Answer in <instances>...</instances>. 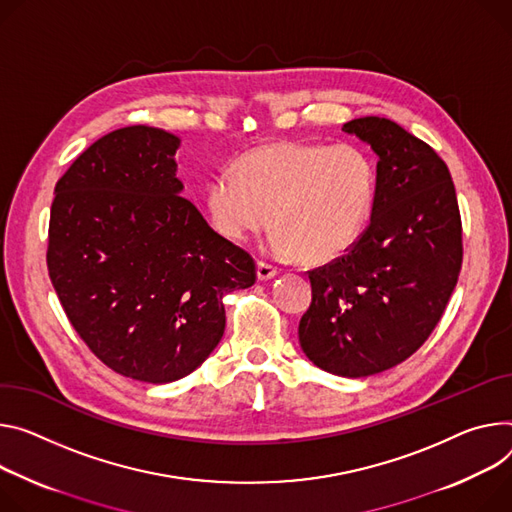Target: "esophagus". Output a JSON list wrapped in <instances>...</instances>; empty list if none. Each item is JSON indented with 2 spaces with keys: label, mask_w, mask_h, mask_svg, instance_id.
Returning a JSON list of instances; mask_svg holds the SVG:
<instances>
[{
  "label": "esophagus",
  "mask_w": 512,
  "mask_h": 512,
  "mask_svg": "<svg viewBox=\"0 0 512 512\" xmlns=\"http://www.w3.org/2000/svg\"><path fill=\"white\" fill-rule=\"evenodd\" d=\"M275 275H277V267H275V265L265 263V261H259V263H257V277H259L261 282L271 280V277H275Z\"/></svg>",
  "instance_id": "obj_1"
}]
</instances>
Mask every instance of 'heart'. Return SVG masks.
Here are the masks:
<instances>
[{
    "mask_svg": "<svg viewBox=\"0 0 512 512\" xmlns=\"http://www.w3.org/2000/svg\"><path fill=\"white\" fill-rule=\"evenodd\" d=\"M376 198V165L355 145L271 143L247 153L208 185L222 237L245 241L275 220L273 251L329 263L363 232Z\"/></svg>",
    "mask_w": 512,
    "mask_h": 512,
    "instance_id": "b5f03b06",
    "label": "heart"
}]
</instances>
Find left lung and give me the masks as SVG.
Wrapping results in <instances>:
<instances>
[{
	"label": "left lung",
	"mask_w": 512,
	"mask_h": 512,
	"mask_svg": "<svg viewBox=\"0 0 512 512\" xmlns=\"http://www.w3.org/2000/svg\"><path fill=\"white\" fill-rule=\"evenodd\" d=\"M378 155L369 226L347 255L308 271L312 302L298 337L329 374H380L421 347L461 269V216L445 161L388 118L343 124Z\"/></svg>",
	"instance_id": "8db88e82"
}]
</instances>
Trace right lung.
<instances>
[{
  "mask_svg": "<svg viewBox=\"0 0 512 512\" xmlns=\"http://www.w3.org/2000/svg\"><path fill=\"white\" fill-rule=\"evenodd\" d=\"M179 138L118 128L57 181L51 282L77 335L116 374L175 382L224 335L222 298L255 284V261L181 196Z\"/></svg>",
  "mask_w": 512,
  "mask_h": 512,
  "instance_id": "obj_1",
  "label": "right lung"
}]
</instances>
